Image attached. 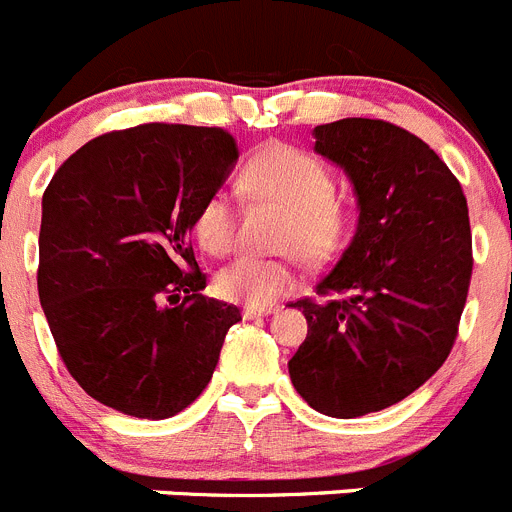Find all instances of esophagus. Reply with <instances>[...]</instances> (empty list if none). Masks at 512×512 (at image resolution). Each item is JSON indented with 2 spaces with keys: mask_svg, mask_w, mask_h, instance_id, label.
<instances>
[{
  "mask_svg": "<svg viewBox=\"0 0 512 512\" xmlns=\"http://www.w3.org/2000/svg\"><path fill=\"white\" fill-rule=\"evenodd\" d=\"M270 313H275L272 305H267V308H252V305H247V308L242 310V318H245V321H252V318H265V315Z\"/></svg>",
  "mask_w": 512,
  "mask_h": 512,
  "instance_id": "34e87169",
  "label": "esophagus"
}]
</instances>
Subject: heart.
<instances>
[{
    "mask_svg": "<svg viewBox=\"0 0 512 512\" xmlns=\"http://www.w3.org/2000/svg\"><path fill=\"white\" fill-rule=\"evenodd\" d=\"M242 197L283 207L278 229L280 250H295L308 265H323L341 250L351 212L333 191V174L318 156L293 146H270L245 161L237 179ZM202 250L224 255L234 242L237 209L229 194L212 191L191 219ZM295 252L278 257L242 255L217 272L222 298L252 308H267L293 293L300 283Z\"/></svg>",
    "mask_w": 512,
    "mask_h": 512,
    "instance_id": "obj_1",
    "label": "heart"
}]
</instances>
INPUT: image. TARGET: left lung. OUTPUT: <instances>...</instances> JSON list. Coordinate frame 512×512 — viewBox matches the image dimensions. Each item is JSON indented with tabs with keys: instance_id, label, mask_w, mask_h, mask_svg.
<instances>
[{
	"instance_id": "1",
	"label": "left lung",
	"mask_w": 512,
	"mask_h": 512,
	"mask_svg": "<svg viewBox=\"0 0 512 512\" xmlns=\"http://www.w3.org/2000/svg\"><path fill=\"white\" fill-rule=\"evenodd\" d=\"M315 151L358 199L351 245L303 298L308 336L288 361L315 412L364 417L407 399L447 361L472 278L460 181L414 133L376 118L315 126Z\"/></svg>"
}]
</instances>
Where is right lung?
I'll use <instances>...</instances> for the list:
<instances>
[{"instance_id": "obj_1", "label": "right lung", "mask_w": 512, "mask_h": 512, "mask_svg": "<svg viewBox=\"0 0 512 512\" xmlns=\"http://www.w3.org/2000/svg\"><path fill=\"white\" fill-rule=\"evenodd\" d=\"M240 151L224 128L143 123L78 148L42 194L37 290L95 401L166 419L207 389L240 310L204 298L191 219Z\"/></svg>"}]
</instances>
